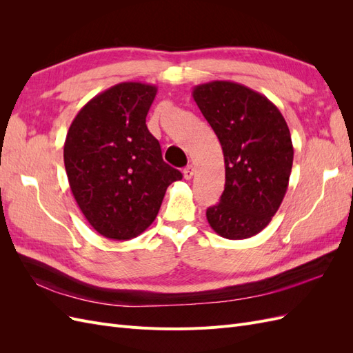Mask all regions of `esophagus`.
<instances>
[{
    "instance_id": "obj_1",
    "label": "esophagus",
    "mask_w": 353,
    "mask_h": 353,
    "mask_svg": "<svg viewBox=\"0 0 353 353\" xmlns=\"http://www.w3.org/2000/svg\"><path fill=\"white\" fill-rule=\"evenodd\" d=\"M183 174H184V178H185V179H191V176L194 175V166H193V165L185 166L184 170H183Z\"/></svg>"
}]
</instances>
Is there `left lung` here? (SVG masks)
Listing matches in <instances>:
<instances>
[{
  "label": "left lung",
  "instance_id": "left-lung-1",
  "mask_svg": "<svg viewBox=\"0 0 353 353\" xmlns=\"http://www.w3.org/2000/svg\"><path fill=\"white\" fill-rule=\"evenodd\" d=\"M193 99L225 162V188L206 210L209 225L228 240L253 237L271 222L288 187L294 152L285 119L265 95L237 82L197 85Z\"/></svg>",
  "mask_w": 353,
  "mask_h": 353
}]
</instances>
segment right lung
Instances as JSON below:
<instances>
[{
  "mask_svg": "<svg viewBox=\"0 0 353 353\" xmlns=\"http://www.w3.org/2000/svg\"><path fill=\"white\" fill-rule=\"evenodd\" d=\"M157 88L122 82L91 99L65 141L69 185L90 225L110 240H130L156 219L166 188L183 178L163 162L145 117Z\"/></svg>",
  "mask_w": 353,
  "mask_h": 353,
  "instance_id": "add662e5",
  "label": "right lung"
}]
</instances>
